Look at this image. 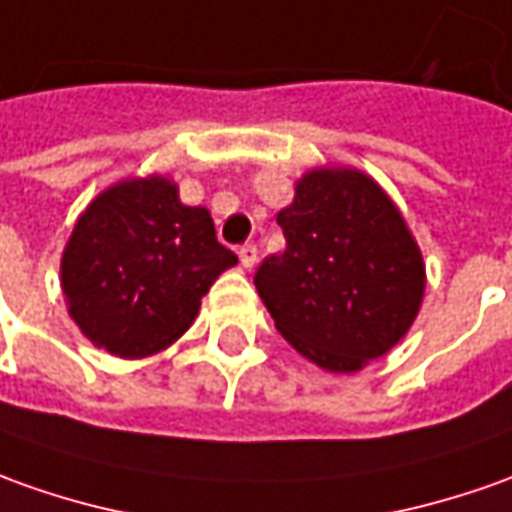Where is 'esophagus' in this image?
Returning <instances> with one entry per match:
<instances>
[{"instance_id": "1", "label": "esophagus", "mask_w": 512, "mask_h": 512, "mask_svg": "<svg viewBox=\"0 0 512 512\" xmlns=\"http://www.w3.org/2000/svg\"><path fill=\"white\" fill-rule=\"evenodd\" d=\"M238 257H241L243 269H252V266L257 263V246H255V243H243L241 249H238Z\"/></svg>"}]
</instances>
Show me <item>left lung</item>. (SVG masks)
Masks as SVG:
<instances>
[{"instance_id":"left-lung-1","label":"left lung","mask_w":512,"mask_h":512,"mask_svg":"<svg viewBox=\"0 0 512 512\" xmlns=\"http://www.w3.org/2000/svg\"><path fill=\"white\" fill-rule=\"evenodd\" d=\"M285 252L255 274L283 339L330 373H356L412 328L426 266L392 198L353 168L308 170L277 212Z\"/></svg>"}]
</instances>
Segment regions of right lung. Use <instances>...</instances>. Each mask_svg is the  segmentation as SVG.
I'll return each instance as SVG.
<instances>
[{
    "instance_id": "1",
    "label": "right lung",
    "mask_w": 512,
    "mask_h": 512,
    "mask_svg": "<svg viewBox=\"0 0 512 512\" xmlns=\"http://www.w3.org/2000/svg\"><path fill=\"white\" fill-rule=\"evenodd\" d=\"M235 263L210 210L182 204L170 179H125L81 212L61 257V288L89 342L145 358L193 325L201 297Z\"/></svg>"
}]
</instances>
